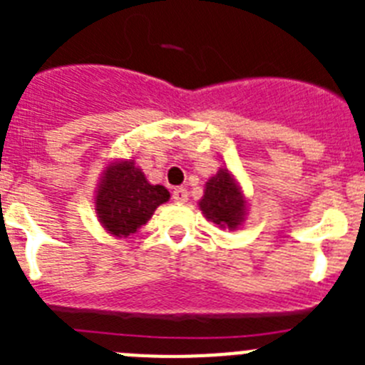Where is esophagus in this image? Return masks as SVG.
I'll list each match as a JSON object with an SVG mask.
<instances>
[{"instance_id": "obj_1", "label": "esophagus", "mask_w": 365, "mask_h": 365, "mask_svg": "<svg viewBox=\"0 0 365 365\" xmlns=\"http://www.w3.org/2000/svg\"><path fill=\"white\" fill-rule=\"evenodd\" d=\"M172 197L175 202H186L188 201V192H186V188H175L172 193Z\"/></svg>"}]
</instances>
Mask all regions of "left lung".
I'll use <instances>...</instances> for the list:
<instances>
[{"label":"left lung","instance_id":"8db88e82","mask_svg":"<svg viewBox=\"0 0 365 365\" xmlns=\"http://www.w3.org/2000/svg\"><path fill=\"white\" fill-rule=\"evenodd\" d=\"M199 206L206 219L221 228L240 227L247 208L240 186L235 185L228 170L222 168L206 182L205 195Z\"/></svg>","mask_w":365,"mask_h":365}]
</instances>
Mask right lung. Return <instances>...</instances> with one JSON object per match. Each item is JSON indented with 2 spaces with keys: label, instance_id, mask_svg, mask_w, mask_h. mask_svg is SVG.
Wrapping results in <instances>:
<instances>
[{
  "label": "right lung",
  "instance_id": "right-lung-1",
  "mask_svg": "<svg viewBox=\"0 0 365 365\" xmlns=\"http://www.w3.org/2000/svg\"><path fill=\"white\" fill-rule=\"evenodd\" d=\"M170 199L160 185H150L131 160L109 166L96 193V214L113 235L128 237L146 225L155 208Z\"/></svg>",
  "mask_w": 365,
  "mask_h": 365
}]
</instances>
